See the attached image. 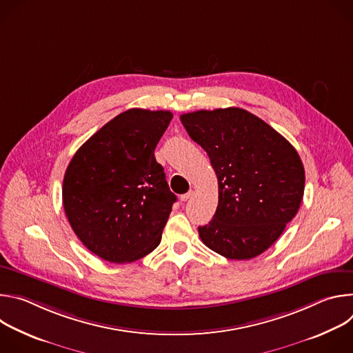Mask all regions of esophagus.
<instances>
[{
    "label": "esophagus",
    "instance_id": "obj_1",
    "mask_svg": "<svg viewBox=\"0 0 353 353\" xmlns=\"http://www.w3.org/2000/svg\"><path fill=\"white\" fill-rule=\"evenodd\" d=\"M191 195H192V191H188V192H185V194H181V195H180V201H181V203H185L187 199H190Z\"/></svg>",
    "mask_w": 353,
    "mask_h": 353
}]
</instances>
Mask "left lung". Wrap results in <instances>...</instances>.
Returning <instances> with one entry per match:
<instances>
[{"instance_id":"left-lung-1","label":"left lung","mask_w":353,"mask_h":353,"mask_svg":"<svg viewBox=\"0 0 353 353\" xmlns=\"http://www.w3.org/2000/svg\"><path fill=\"white\" fill-rule=\"evenodd\" d=\"M204 148L218 177L212 221L203 243L229 260H250L270 248L299 211L305 168L296 149L265 121L239 108L180 116Z\"/></svg>"}]
</instances>
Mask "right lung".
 <instances>
[{
    "label": "right lung",
    "instance_id": "right-lung-1",
    "mask_svg": "<svg viewBox=\"0 0 353 353\" xmlns=\"http://www.w3.org/2000/svg\"><path fill=\"white\" fill-rule=\"evenodd\" d=\"M172 117L166 110L130 109L94 132L65 170L68 222L102 260L132 263L161 243L177 196L154 152Z\"/></svg>",
    "mask_w": 353,
    "mask_h": 353
}]
</instances>
